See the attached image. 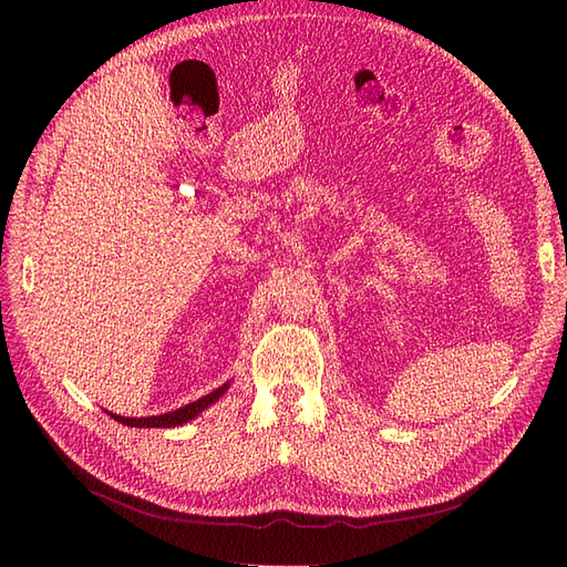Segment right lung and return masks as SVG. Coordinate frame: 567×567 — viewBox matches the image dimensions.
Segmentation results:
<instances>
[{
    "instance_id": "obj_1",
    "label": "right lung",
    "mask_w": 567,
    "mask_h": 567,
    "mask_svg": "<svg viewBox=\"0 0 567 567\" xmlns=\"http://www.w3.org/2000/svg\"><path fill=\"white\" fill-rule=\"evenodd\" d=\"M227 388H229V385H221V388L213 390L210 394H205V398H200V400H196V402H192V404H186V406H182V409L167 411V414H161V416L125 419V416L111 414V419H115L117 423H123V425H130V427H169V425H182V423H186V421L196 419L205 406H210L213 402H217V400L221 398V394L227 392Z\"/></svg>"
}]
</instances>
